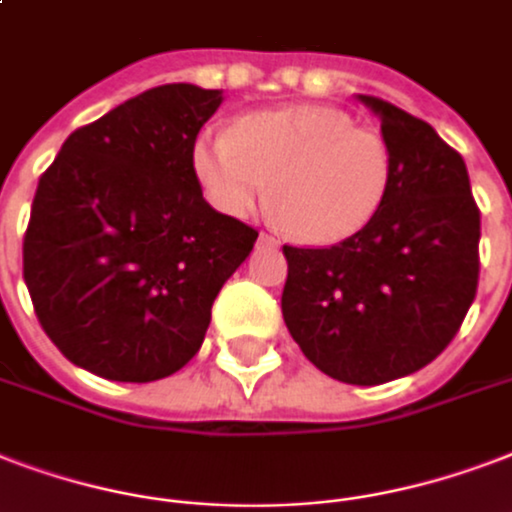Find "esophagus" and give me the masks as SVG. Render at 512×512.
<instances>
[{"instance_id": "esophagus-1", "label": "esophagus", "mask_w": 512, "mask_h": 512, "mask_svg": "<svg viewBox=\"0 0 512 512\" xmlns=\"http://www.w3.org/2000/svg\"><path fill=\"white\" fill-rule=\"evenodd\" d=\"M260 244H265V247H279V241L273 239V236H268V233H260Z\"/></svg>"}]
</instances>
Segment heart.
Masks as SVG:
<instances>
[{
	"label": "heart",
	"instance_id": "heart-1",
	"mask_svg": "<svg viewBox=\"0 0 512 512\" xmlns=\"http://www.w3.org/2000/svg\"><path fill=\"white\" fill-rule=\"evenodd\" d=\"M193 169L233 217L271 206L292 239L330 247L357 236L389 198L395 158L384 136L330 107L255 112L195 139ZM274 193H270V182Z\"/></svg>",
	"mask_w": 512,
	"mask_h": 512
}]
</instances>
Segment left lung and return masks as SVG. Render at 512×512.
<instances>
[{"instance_id":"8db88e82","label":"left lung","mask_w":512,"mask_h":512,"mask_svg":"<svg viewBox=\"0 0 512 512\" xmlns=\"http://www.w3.org/2000/svg\"><path fill=\"white\" fill-rule=\"evenodd\" d=\"M381 117L395 177L368 228L333 247H290L282 314L322 373L373 386L424 368L454 341L481 273V209L462 155L405 109Z\"/></svg>"}]
</instances>
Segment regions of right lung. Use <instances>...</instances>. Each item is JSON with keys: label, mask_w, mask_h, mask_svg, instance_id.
Segmentation results:
<instances>
[{"label": "right lung", "mask_w": 512, "mask_h": 512, "mask_svg": "<svg viewBox=\"0 0 512 512\" xmlns=\"http://www.w3.org/2000/svg\"><path fill=\"white\" fill-rule=\"evenodd\" d=\"M220 91L158 85L69 134L39 177L23 279L66 360L109 381H158L193 360L212 303L257 241L214 212L193 169Z\"/></svg>", "instance_id": "obj_1"}]
</instances>
